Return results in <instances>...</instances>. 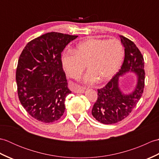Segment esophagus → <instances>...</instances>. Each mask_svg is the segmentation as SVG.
I'll return each instance as SVG.
<instances>
[{
  "label": "esophagus",
  "instance_id": "obj_1",
  "mask_svg": "<svg viewBox=\"0 0 159 159\" xmlns=\"http://www.w3.org/2000/svg\"><path fill=\"white\" fill-rule=\"evenodd\" d=\"M74 92L75 93H84V92H85V89H84V88H83L82 87H79V86H76L74 87Z\"/></svg>",
  "mask_w": 159,
  "mask_h": 159
}]
</instances>
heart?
Returning a JSON list of instances; mask_svg holds the SVG:
<instances>
[{"label":"heart","mask_w":159,"mask_h":159,"mask_svg":"<svg viewBox=\"0 0 159 159\" xmlns=\"http://www.w3.org/2000/svg\"><path fill=\"white\" fill-rule=\"evenodd\" d=\"M124 57V48L120 40L89 38L74 50L64 52L61 63L67 75L74 80L79 79L87 65L89 71L83 81L93 84L111 79L120 70Z\"/></svg>","instance_id":"1"}]
</instances>
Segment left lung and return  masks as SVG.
<instances>
[{"mask_svg":"<svg viewBox=\"0 0 159 159\" xmlns=\"http://www.w3.org/2000/svg\"><path fill=\"white\" fill-rule=\"evenodd\" d=\"M120 37L125 52L122 66L105 86L98 89V99L92 111L93 117L104 124H116L129 116L142 96L145 86L146 73L142 54L133 42L122 35ZM129 70L137 74L138 85L131 94L124 95L119 88L118 80Z\"/></svg>","mask_w":159,"mask_h":159,"instance_id":"1","label":"left lung"}]
</instances>
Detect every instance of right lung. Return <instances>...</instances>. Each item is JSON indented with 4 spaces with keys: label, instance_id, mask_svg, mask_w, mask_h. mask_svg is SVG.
<instances>
[{
    "label": "right lung",
    "instance_id": "obj_1",
    "mask_svg": "<svg viewBox=\"0 0 159 159\" xmlns=\"http://www.w3.org/2000/svg\"><path fill=\"white\" fill-rule=\"evenodd\" d=\"M77 35L47 33L29 42L20 54L16 79L20 103L35 120L51 123L66 109L68 88L61 52Z\"/></svg>",
    "mask_w": 159,
    "mask_h": 159
}]
</instances>
